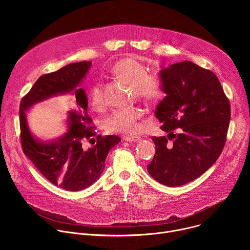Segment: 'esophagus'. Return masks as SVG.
Here are the masks:
<instances>
[{
	"mask_svg": "<svg viewBox=\"0 0 250 250\" xmlns=\"http://www.w3.org/2000/svg\"><path fill=\"white\" fill-rule=\"evenodd\" d=\"M124 140L127 142H137L140 140V137H135V136H124Z\"/></svg>",
	"mask_w": 250,
	"mask_h": 250,
	"instance_id": "34e87169",
	"label": "esophagus"
}]
</instances>
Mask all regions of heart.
Returning a JSON list of instances; mask_svg holds the SVG:
<instances>
[{
    "mask_svg": "<svg viewBox=\"0 0 250 250\" xmlns=\"http://www.w3.org/2000/svg\"><path fill=\"white\" fill-rule=\"evenodd\" d=\"M111 73L132 86L135 97L146 103H156L164 96L163 83L159 76L147 74L146 66L134 58H125L118 61L111 69ZM89 103L95 111L104 106L102 84H93L89 91ZM142 111L138 108L118 109L104 120V127L110 132L134 134L140 128L139 121Z\"/></svg>",
    "mask_w": 250,
    "mask_h": 250,
    "instance_id": "1",
    "label": "heart"
}]
</instances>
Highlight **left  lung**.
Instances as JSON below:
<instances>
[{
	"label": "left lung",
	"instance_id": "1",
	"mask_svg": "<svg viewBox=\"0 0 250 250\" xmlns=\"http://www.w3.org/2000/svg\"><path fill=\"white\" fill-rule=\"evenodd\" d=\"M165 97L155 109L167 137H152L150 176L168 187L187 184L217 161L226 144L229 102L218 77L191 61L161 68ZM179 128L175 135L172 130Z\"/></svg>",
	"mask_w": 250,
	"mask_h": 250
}]
</instances>
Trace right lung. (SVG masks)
<instances>
[{
  "mask_svg": "<svg viewBox=\"0 0 250 250\" xmlns=\"http://www.w3.org/2000/svg\"><path fill=\"white\" fill-rule=\"evenodd\" d=\"M92 62L68 64L53 73L41 76L21 100L20 106L21 139L24 154L46 179L59 188L80 191L94 184L104 169V161L111 148L121 138L117 135H98L93 146H84V141L95 135L92 120L87 115L88 98L80 88ZM72 94L74 108L65 115L66 131L61 136L44 141L29 128L26 113L38 102L50 97Z\"/></svg>",
  "mask_w": 250,
  "mask_h": 250,
  "instance_id": "right-lung-1",
  "label": "right lung"
}]
</instances>
